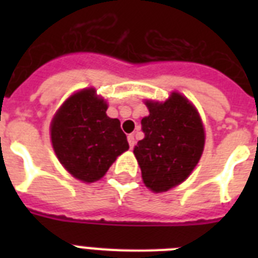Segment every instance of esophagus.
I'll return each instance as SVG.
<instances>
[{"label":"esophagus","mask_w":258,"mask_h":258,"mask_svg":"<svg viewBox=\"0 0 258 258\" xmlns=\"http://www.w3.org/2000/svg\"><path fill=\"white\" fill-rule=\"evenodd\" d=\"M127 139H128L130 147L133 149L134 146H135V138H134V135H128V138H127Z\"/></svg>","instance_id":"obj_1"}]
</instances>
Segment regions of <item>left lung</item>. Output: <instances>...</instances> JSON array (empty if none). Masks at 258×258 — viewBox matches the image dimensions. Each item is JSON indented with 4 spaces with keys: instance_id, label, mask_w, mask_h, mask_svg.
<instances>
[{
    "instance_id": "left-lung-1",
    "label": "left lung",
    "mask_w": 258,
    "mask_h": 258,
    "mask_svg": "<svg viewBox=\"0 0 258 258\" xmlns=\"http://www.w3.org/2000/svg\"><path fill=\"white\" fill-rule=\"evenodd\" d=\"M150 115L142 119L145 138L134 154L142 178L154 192L167 191L187 178L204 153L205 130L197 108L180 93L166 101L147 100Z\"/></svg>"
}]
</instances>
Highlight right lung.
Listing matches in <instances>:
<instances>
[{
	"mask_svg": "<svg viewBox=\"0 0 258 258\" xmlns=\"http://www.w3.org/2000/svg\"><path fill=\"white\" fill-rule=\"evenodd\" d=\"M107 108L95 88L82 89L62 103L50 123V141L58 161L82 182L100 179L130 147L120 121L107 116Z\"/></svg>",
	"mask_w": 258,
	"mask_h": 258,
	"instance_id": "add662e5",
	"label": "right lung"
}]
</instances>
